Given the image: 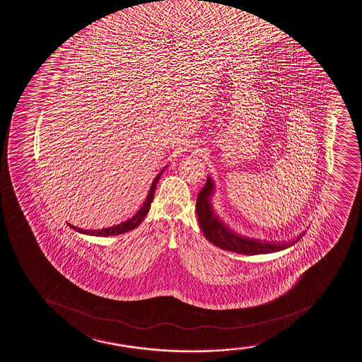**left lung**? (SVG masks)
<instances>
[{
	"label": "left lung",
	"mask_w": 362,
	"mask_h": 362,
	"mask_svg": "<svg viewBox=\"0 0 362 362\" xmlns=\"http://www.w3.org/2000/svg\"><path fill=\"white\" fill-rule=\"evenodd\" d=\"M214 188H215L214 181L210 176H208L205 186L198 194L196 204L197 216L199 221L200 228L203 230L204 235L209 241H211L214 245L218 246L220 249L226 250V251L237 252V254H269V252L287 249L302 238L300 235L291 243H278V241L276 243L270 241L269 243V241L243 237V235L233 232L232 229L227 227L223 222H221L220 218L212 209L210 197L214 192Z\"/></svg>",
	"instance_id": "obj_1"
}]
</instances>
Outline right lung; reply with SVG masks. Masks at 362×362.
I'll return each mask as SVG.
<instances>
[{"label": "right lung", "instance_id": "add662e5", "mask_svg": "<svg viewBox=\"0 0 362 362\" xmlns=\"http://www.w3.org/2000/svg\"><path fill=\"white\" fill-rule=\"evenodd\" d=\"M164 170H165V168L156 176V179L153 180V182L151 185L150 191H148V194H147L145 203H144V205L140 208V210H139L132 218H129V220L124 221V222H122L119 225L107 227V228L94 229V230H92V229L78 228V227H75V226L72 225H70L71 228L75 229L77 232L88 234V235H95V237L118 235V234H123V233L129 232L132 229L136 228L137 226L141 223L142 220L145 218L146 215L150 211L151 203H152V200H153L154 192H156V186H157L159 177L162 176L163 171Z\"/></svg>", "mask_w": 362, "mask_h": 362}]
</instances>
